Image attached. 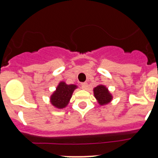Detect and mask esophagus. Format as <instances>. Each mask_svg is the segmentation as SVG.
I'll list each match as a JSON object with an SVG mask.
<instances>
[{"label":"esophagus","instance_id":"34e87169","mask_svg":"<svg viewBox=\"0 0 158 158\" xmlns=\"http://www.w3.org/2000/svg\"><path fill=\"white\" fill-rule=\"evenodd\" d=\"M87 87V83H82V84H81V88H82L83 90H86Z\"/></svg>","mask_w":158,"mask_h":158}]
</instances>
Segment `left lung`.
<instances>
[{
  "instance_id": "1",
  "label": "left lung",
  "mask_w": 158,
  "mask_h": 158,
  "mask_svg": "<svg viewBox=\"0 0 158 158\" xmlns=\"http://www.w3.org/2000/svg\"><path fill=\"white\" fill-rule=\"evenodd\" d=\"M94 94L98 103L101 106L108 104L113 100L112 94H110L108 89L104 85H102V84L94 87Z\"/></svg>"
}]
</instances>
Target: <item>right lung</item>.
<instances>
[{
    "label": "right lung",
    "mask_w": 158,
    "mask_h": 158,
    "mask_svg": "<svg viewBox=\"0 0 158 158\" xmlns=\"http://www.w3.org/2000/svg\"><path fill=\"white\" fill-rule=\"evenodd\" d=\"M77 87L74 84H67L64 81H61L50 97L52 105L58 109L65 108Z\"/></svg>",
    "instance_id": "right-lung-1"
}]
</instances>
